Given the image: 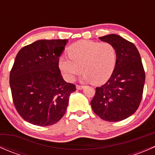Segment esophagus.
Listing matches in <instances>:
<instances>
[{
  "label": "esophagus",
  "mask_w": 155,
  "mask_h": 155,
  "mask_svg": "<svg viewBox=\"0 0 155 155\" xmlns=\"http://www.w3.org/2000/svg\"><path fill=\"white\" fill-rule=\"evenodd\" d=\"M82 88H84L83 85H76V89L78 90H82Z\"/></svg>",
  "instance_id": "esophagus-1"
}]
</instances>
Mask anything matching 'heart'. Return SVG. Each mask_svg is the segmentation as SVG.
Listing matches in <instances>:
<instances>
[{
  "mask_svg": "<svg viewBox=\"0 0 155 155\" xmlns=\"http://www.w3.org/2000/svg\"><path fill=\"white\" fill-rule=\"evenodd\" d=\"M68 54L61 56L59 68L69 82L82 71L84 80L101 84L110 77L116 64V49L109 43L81 40L70 46Z\"/></svg>",
  "mask_w": 155,
  "mask_h": 155,
  "instance_id": "b5f03b06",
  "label": "heart"
}]
</instances>
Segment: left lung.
I'll list each match as a JSON object with an SVG mask.
<instances>
[{
	"label": "left lung",
	"mask_w": 155,
	"mask_h": 155,
	"mask_svg": "<svg viewBox=\"0 0 155 155\" xmlns=\"http://www.w3.org/2000/svg\"><path fill=\"white\" fill-rule=\"evenodd\" d=\"M115 46L117 61L109 80L91 101L96 115L107 121H120L137 111L143 97L145 75L141 57L134 43L117 34L99 37Z\"/></svg>",
	"instance_id": "left-lung-1"
}]
</instances>
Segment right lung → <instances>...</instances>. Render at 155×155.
<instances>
[{
	"mask_svg": "<svg viewBox=\"0 0 155 155\" xmlns=\"http://www.w3.org/2000/svg\"><path fill=\"white\" fill-rule=\"evenodd\" d=\"M68 40H40L24 46L10 71L13 104L21 118L37 126L57 123L76 86L64 80L59 58Z\"/></svg>",
	"mask_w": 155,
	"mask_h": 155,
	"instance_id": "1",
	"label": "right lung"
}]
</instances>
